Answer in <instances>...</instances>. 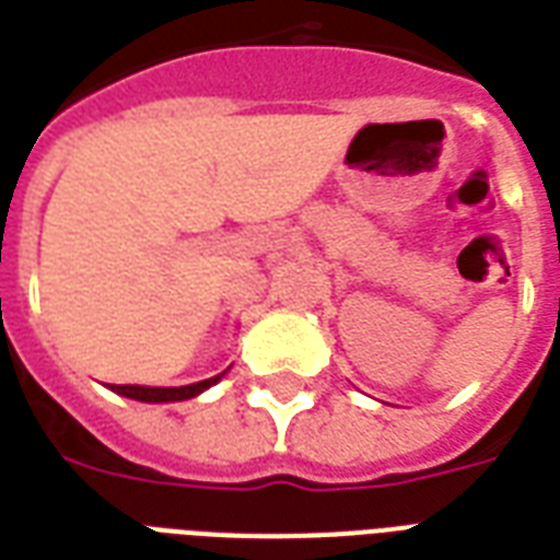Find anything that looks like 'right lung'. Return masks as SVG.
Here are the masks:
<instances>
[{"instance_id": "obj_1", "label": "right lung", "mask_w": 560, "mask_h": 560, "mask_svg": "<svg viewBox=\"0 0 560 560\" xmlns=\"http://www.w3.org/2000/svg\"><path fill=\"white\" fill-rule=\"evenodd\" d=\"M218 377H209V381L191 383V386H171V389H162V386H113V392L125 395V398L133 400H148V404H165V400H186L200 395L202 389H209L211 383H218Z\"/></svg>"}]
</instances>
